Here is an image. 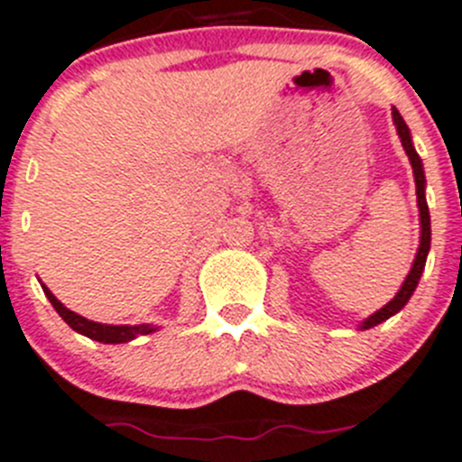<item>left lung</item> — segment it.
<instances>
[{"instance_id": "1", "label": "left lung", "mask_w": 462, "mask_h": 462, "mask_svg": "<svg viewBox=\"0 0 462 462\" xmlns=\"http://www.w3.org/2000/svg\"><path fill=\"white\" fill-rule=\"evenodd\" d=\"M392 120L396 125V134H399L401 145L406 150L408 159H411V166H412V175H415V187H417V207H420V248H417V255L412 260L411 271H408L406 280L401 284V290L396 291L394 299L390 300L387 305H383L378 312L369 314L365 321L357 326V330H369L378 323L387 321L390 317H394L396 312L406 308V303L411 300V296L415 294L417 284H420L421 273H424V266H426V257H429L430 251V214H429V205H426V175H424V163H421L420 154H417L415 145H412V136H411V129H408L406 120L401 118V114L396 109H392Z\"/></svg>"}]
</instances>
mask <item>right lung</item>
<instances>
[{
	"label": "right lung",
	"mask_w": 462,
	"mask_h": 462,
	"mask_svg": "<svg viewBox=\"0 0 462 462\" xmlns=\"http://www.w3.org/2000/svg\"><path fill=\"white\" fill-rule=\"evenodd\" d=\"M42 291L45 296L50 299V303L54 305V310L61 314L63 321L70 326L75 333L84 335V337L95 339V342H102V344H125V342H132V339L141 337V335H150L157 330V326L152 323H139V326H111V323H97V321H90V319L81 317V314L72 312L68 310L61 300L56 299L50 290H47L45 284L41 282Z\"/></svg>",
	"instance_id": "add662e5"
}]
</instances>
